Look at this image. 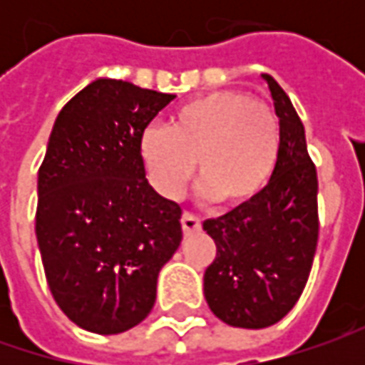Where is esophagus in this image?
I'll list each match as a JSON object with an SVG mask.
<instances>
[{"mask_svg": "<svg viewBox=\"0 0 365 365\" xmlns=\"http://www.w3.org/2000/svg\"><path fill=\"white\" fill-rule=\"evenodd\" d=\"M180 225H182V232L185 233L201 232V219L197 217V215H192V213H182Z\"/></svg>", "mask_w": 365, "mask_h": 365, "instance_id": "esophagus-1", "label": "esophagus"}]
</instances>
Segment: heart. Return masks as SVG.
Returning <instances> with one entry per match:
<instances>
[{"label":"heart","mask_w":365,"mask_h":365,"mask_svg":"<svg viewBox=\"0 0 365 365\" xmlns=\"http://www.w3.org/2000/svg\"><path fill=\"white\" fill-rule=\"evenodd\" d=\"M280 148V125L270 107L244 91H213L178 107L168 125L142 133L140 158L152 187L178 199L195 175L201 195L240 205L268 185Z\"/></svg>","instance_id":"b5f03b06"}]
</instances>
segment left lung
<instances>
[{
  "mask_svg": "<svg viewBox=\"0 0 365 365\" xmlns=\"http://www.w3.org/2000/svg\"><path fill=\"white\" fill-rule=\"evenodd\" d=\"M262 77L280 120L274 173L254 199L203 223L217 245L203 278L207 304L223 323L244 329L270 327L297 304L319 237V182L304 125L282 87Z\"/></svg>",
  "mask_w": 365,
  "mask_h": 365,
  "instance_id": "8db88e82",
  "label": "left lung"
}]
</instances>
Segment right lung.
Wrapping results in <instances>:
<instances>
[{
	"label": "right lung",
	"mask_w": 365,
	"mask_h": 365,
	"mask_svg": "<svg viewBox=\"0 0 365 365\" xmlns=\"http://www.w3.org/2000/svg\"><path fill=\"white\" fill-rule=\"evenodd\" d=\"M175 99L97 78L61 109L38 170L36 240L56 304L81 329L115 335L142 323L180 240L182 209L150 187L148 123Z\"/></svg>",
	"instance_id": "right-lung-1"
}]
</instances>
